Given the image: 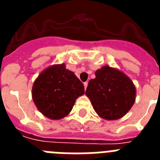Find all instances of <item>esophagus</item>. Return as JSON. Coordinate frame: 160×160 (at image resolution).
I'll return each mask as SVG.
<instances>
[{"instance_id": "1", "label": "esophagus", "mask_w": 160, "mask_h": 160, "mask_svg": "<svg viewBox=\"0 0 160 160\" xmlns=\"http://www.w3.org/2000/svg\"><path fill=\"white\" fill-rule=\"evenodd\" d=\"M87 86H88V82H84V88H85V90H87Z\"/></svg>"}]
</instances>
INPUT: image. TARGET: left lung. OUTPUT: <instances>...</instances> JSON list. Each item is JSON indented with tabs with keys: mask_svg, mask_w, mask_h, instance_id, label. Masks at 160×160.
<instances>
[{
	"mask_svg": "<svg viewBox=\"0 0 160 160\" xmlns=\"http://www.w3.org/2000/svg\"><path fill=\"white\" fill-rule=\"evenodd\" d=\"M98 115L106 120L123 117L135 102L136 89L131 79L117 68L104 66L95 71L86 90Z\"/></svg>",
	"mask_w": 160,
	"mask_h": 160,
	"instance_id": "8db88e82",
	"label": "left lung"
}]
</instances>
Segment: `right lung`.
Instances as JSON below:
<instances>
[{"mask_svg":"<svg viewBox=\"0 0 160 160\" xmlns=\"http://www.w3.org/2000/svg\"><path fill=\"white\" fill-rule=\"evenodd\" d=\"M84 93L82 83L64 63L42 70L32 87V101L38 110L52 120L67 116L76 99Z\"/></svg>","mask_w":160,"mask_h":160,"instance_id":"obj_1","label":"right lung"}]
</instances>
